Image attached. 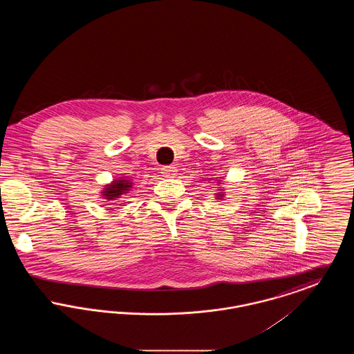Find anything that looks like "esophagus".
<instances>
[{"mask_svg":"<svg viewBox=\"0 0 354 354\" xmlns=\"http://www.w3.org/2000/svg\"><path fill=\"white\" fill-rule=\"evenodd\" d=\"M162 174L166 176V178H174L176 175V167L175 166H163L162 167Z\"/></svg>","mask_w":354,"mask_h":354,"instance_id":"1","label":"esophagus"}]
</instances>
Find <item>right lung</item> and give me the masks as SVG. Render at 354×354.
<instances>
[{
	"instance_id": "1",
	"label": "right lung",
	"mask_w": 354,
	"mask_h": 354,
	"mask_svg": "<svg viewBox=\"0 0 354 354\" xmlns=\"http://www.w3.org/2000/svg\"><path fill=\"white\" fill-rule=\"evenodd\" d=\"M130 187H131L130 180H124V179L115 180V183L107 185L102 194L107 201H117L120 195H123L129 191Z\"/></svg>"
}]
</instances>
